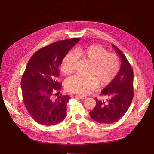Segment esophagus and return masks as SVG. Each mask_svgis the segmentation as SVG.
Segmentation results:
<instances>
[{
  "label": "esophagus",
  "instance_id": "34e87169",
  "mask_svg": "<svg viewBox=\"0 0 154 154\" xmlns=\"http://www.w3.org/2000/svg\"><path fill=\"white\" fill-rule=\"evenodd\" d=\"M76 96L80 99H85L87 97L85 96H82V95H76Z\"/></svg>",
  "mask_w": 154,
  "mask_h": 154
}]
</instances>
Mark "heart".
<instances>
[{
    "label": "heart",
    "instance_id": "b5f03b06",
    "mask_svg": "<svg viewBox=\"0 0 154 154\" xmlns=\"http://www.w3.org/2000/svg\"><path fill=\"white\" fill-rule=\"evenodd\" d=\"M77 57L91 63L88 76L74 75L67 79V90L76 94H88L100 84L108 85L117 75L119 71L120 61L117 55L108 53L104 48L97 45L78 48L73 52L67 53L61 63L62 72L67 75L75 69Z\"/></svg>",
    "mask_w": 154,
    "mask_h": 154
}]
</instances>
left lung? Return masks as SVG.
Returning a JSON list of instances; mask_svg holds the SVG:
<instances>
[{
	"label": "left lung",
	"mask_w": 154,
	"mask_h": 154,
	"mask_svg": "<svg viewBox=\"0 0 154 154\" xmlns=\"http://www.w3.org/2000/svg\"><path fill=\"white\" fill-rule=\"evenodd\" d=\"M112 46L122 58V66L117 76L101 92L107 99L99 100L96 97V105L90 112L91 118L99 123L118 122L127 111L134 97L133 69L122 51Z\"/></svg>",
	"instance_id": "left-lung-1"
}]
</instances>
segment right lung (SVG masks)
I'll return each mask as SVG.
<instances>
[{
  "label": "right lung",
  "mask_w": 154,
  "mask_h": 154,
  "mask_svg": "<svg viewBox=\"0 0 154 154\" xmlns=\"http://www.w3.org/2000/svg\"><path fill=\"white\" fill-rule=\"evenodd\" d=\"M80 41L72 38L56 42L40 49L32 56L23 74L21 88L26 108L39 124L57 125L66 116L67 95L54 99L62 83L57 81L59 66L68 51Z\"/></svg>",
  "instance_id": "right-lung-1"
}]
</instances>
